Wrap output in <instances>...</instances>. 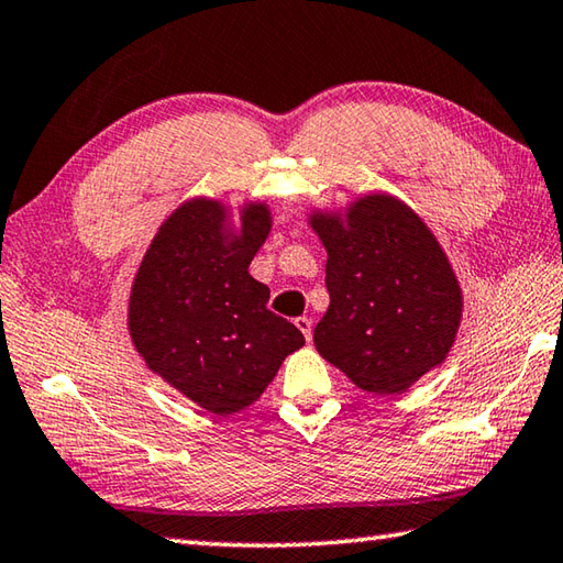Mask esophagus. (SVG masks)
<instances>
[{
  "label": "esophagus",
  "mask_w": 563,
  "mask_h": 563,
  "mask_svg": "<svg viewBox=\"0 0 563 563\" xmlns=\"http://www.w3.org/2000/svg\"><path fill=\"white\" fill-rule=\"evenodd\" d=\"M294 323H297V329L303 333V339L311 341V319H307V317H299V319L294 321Z\"/></svg>",
  "instance_id": "esophagus-1"
}]
</instances>
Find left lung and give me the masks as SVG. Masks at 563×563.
<instances>
[{
	"label": "left lung",
	"instance_id": "1",
	"mask_svg": "<svg viewBox=\"0 0 563 563\" xmlns=\"http://www.w3.org/2000/svg\"><path fill=\"white\" fill-rule=\"evenodd\" d=\"M327 246L329 311L313 329L323 358L361 390L398 396L455 343L462 291L428 224L393 195H366L346 220L311 214Z\"/></svg>",
	"mask_w": 563,
	"mask_h": 563
}]
</instances>
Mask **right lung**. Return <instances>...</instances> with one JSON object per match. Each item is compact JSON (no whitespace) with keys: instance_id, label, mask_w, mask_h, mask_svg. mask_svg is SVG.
Wrapping results in <instances>:
<instances>
[{"instance_id":"1","label":"right lung","mask_w":563,"mask_h":563,"mask_svg":"<svg viewBox=\"0 0 563 563\" xmlns=\"http://www.w3.org/2000/svg\"><path fill=\"white\" fill-rule=\"evenodd\" d=\"M227 210L197 197L157 230L135 274L128 329L147 368L214 416L262 396L301 331L266 309L269 287L250 274L269 234L266 205L242 210L240 234Z\"/></svg>"}]
</instances>
